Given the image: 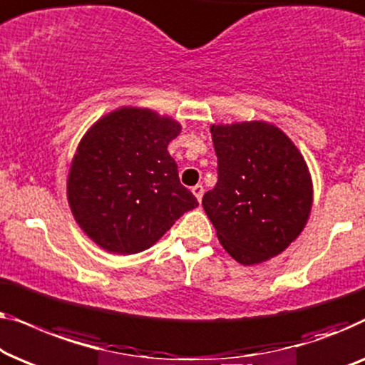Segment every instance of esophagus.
I'll return each mask as SVG.
<instances>
[{"label": "esophagus", "mask_w": 365, "mask_h": 365, "mask_svg": "<svg viewBox=\"0 0 365 365\" xmlns=\"http://www.w3.org/2000/svg\"><path fill=\"white\" fill-rule=\"evenodd\" d=\"M192 192H193L195 197H197L198 202H202V198H203V192H205L202 185H195V187H192Z\"/></svg>", "instance_id": "obj_1"}]
</instances>
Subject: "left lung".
<instances>
[{"instance_id":"left-lung-1","label":"left lung","mask_w":365,"mask_h":365,"mask_svg":"<svg viewBox=\"0 0 365 365\" xmlns=\"http://www.w3.org/2000/svg\"><path fill=\"white\" fill-rule=\"evenodd\" d=\"M218 182L202 205L220 243L241 264L278 256L306 227L309 170L297 147L268 122L212 125Z\"/></svg>"}]
</instances>
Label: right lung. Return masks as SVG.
<instances>
[{"instance_id": "right-lung-1", "label": "right lung", "mask_w": 365, "mask_h": 365, "mask_svg": "<svg viewBox=\"0 0 365 365\" xmlns=\"http://www.w3.org/2000/svg\"><path fill=\"white\" fill-rule=\"evenodd\" d=\"M180 130L170 117L122 107L82 137L71 163L68 200L76 222L101 248L140 253L198 207L167 150Z\"/></svg>"}]
</instances>
